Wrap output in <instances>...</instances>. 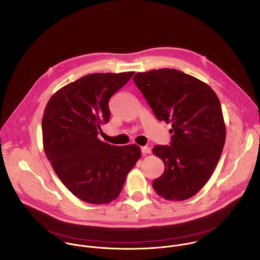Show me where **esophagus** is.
Listing matches in <instances>:
<instances>
[{
    "instance_id": "esophagus-1",
    "label": "esophagus",
    "mask_w": 260,
    "mask_h": 260,
    "mask_svg": "<svg viewBox=\"0 0 260 260\" xmlns=\"http://www.w3.org/2000/svg\"><path fill=\"white\" fill-rule=\"evenodd\" d=\"M141 152L142 154H149L151 152V149L148 146H143L141 147Z\"/></svg>"
}]
</instances>
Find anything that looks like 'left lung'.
<instances>
[{"instance_id":"1","label":"left lung","mask_w":260,"mask_h":260,"mask_svg":"<svg viewBox=\"0 0 260 260\" xmlns=\"http://www.w3.org/2000/svg\"><path fill=\"white\" fill-rule=\"evenodd\" d=\"M133 81L157 120L173 127L171 145L152 149L165 164L152 186L166 200L189 199L208 182L223 151L226 126L220 101L207 84L173 69L137 73Z\"/></svg>"}]
</instances>
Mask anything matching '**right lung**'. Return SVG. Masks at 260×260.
I'll return each instance as SVG.
<instances>
[{
    "mask_svg": "<svg viewBox=\"0 0 260 260\" xmlns=\"http://www.w3.org/2000/svg\"><path fill=\"white\" fill-rule=\"evenodd\" d=\"M134 74L87 75L58 89L45 107V154L62 183L86 203L117 199L141 156L136 144L114 146L98 138L101 125L110 120V98Z\"/></svg>",
    "mask_w": 260,
    "mask_h": 260,
    "instance_id": "1",
    "label": "right lung"
}]
</instances>
